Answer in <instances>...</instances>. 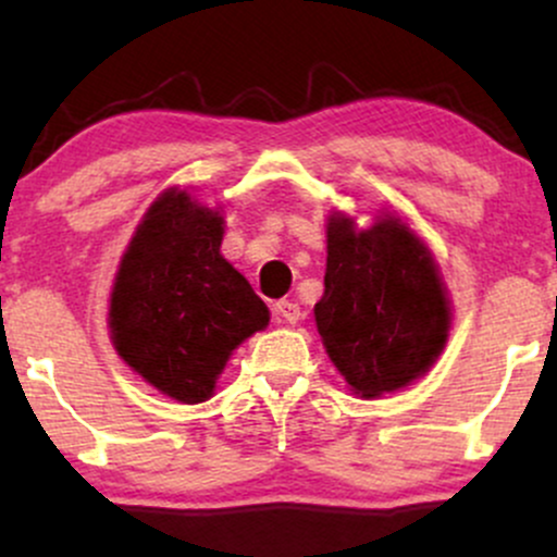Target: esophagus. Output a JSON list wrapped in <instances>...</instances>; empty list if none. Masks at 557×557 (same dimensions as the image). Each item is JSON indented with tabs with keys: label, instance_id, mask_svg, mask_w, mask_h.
Returning <instances> with one entry per match:
<instances>
[{
	"label": "esophagus",
	"instance_id": "obj_1",
	"mask_svg": "<svg viewBox=\"0 0 557 557\" xmlns=\"http://www.w3.org/2000/svg\"><path fill=\"white\" fill-rule=\"evenodd\" d=\"M274 311H277V317H283L285 322H290V324H296L298 319H300V306L296 304V300H277V304H274Z\"/></svg>",
	"mask_w": 557,
	"mask_h": 557
}]
</instances>
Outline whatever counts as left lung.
<instances>
[{
	"label": "left lung",
	"mask_w": 557,
	"mask_h": 557,
	"mask_svg": "<svg viewBox=\"0 0 557 557\" xmlns=\"http://www.w3.org/2000/svg\"><path fill=\"white\" fill-rule=\"evenodd\" d=\"M314 317L332 363L363 398L424 374L450 327L437 267L395 216L361 233L345 216H330L324 296Z\"/></svg>",
	"instance_id": "8db88e82"
}]
</instances>
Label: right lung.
Segmentation results:
<instances>
[{
	"label": "right lung",
	"mask_w": 557,
	"mask_h": 557,
	"mask_svg": "<svg viewBox=\"0 0 557 557\" xmlns=\"http://www.w3.org/2000/svg\"><path fill=\"white\" fill-rule=\"evenodd\" d=\"M222 230L220 214L168 190L146 212L114 280V348L181 403L207 400L230 354L270 322L264 300L222 259Z\"/></svg>",
	"instance_id": "right-lung-1"
}]
</instances>
